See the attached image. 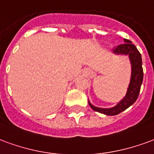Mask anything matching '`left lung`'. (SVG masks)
I'll list each match as a JSON object with an SVG mask.
<instances>
[{
  "mask_svg": "<svg viewBox=\"0 0 154 154\" xmlns=\"http://www.w3.org/2000/svg\"><path fill=\"white\" fill-rule=\"evenodd\" d=\"M125 43L121 44L114 47V53L116 54H128L129 55L131 63V77L130 82L129 86L127 89V92L125 98L117 105L111 109H101L92 105L89 102V104L94 111L99 112L100 113L108 115V116H114L123 112L124 110L128 109L130 106L135 103L137 100L140 86L143 82V68H142V58L140 53L139 52L135 45H133L131 41L124 39Z\"/></svg>",
  "mask_w": 154,
  "mask_h": 154,
  "instance_id": "left-lung-1",
  "label": "left lung"
}]
</instances>
